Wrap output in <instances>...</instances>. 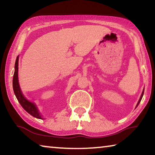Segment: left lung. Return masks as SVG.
Masks as SVG:
<instances>
[{
	"label": "left lung",
	"instance_id": "1",
	"mask_svg": "<svg viewBox=\"0 0 155 155\" xmlns=\"http://www.w3.org/2000/svg\"><path fill=\"white\" fill-rule=\"evenodd\" d=\"M143 92H144V90H143V91H142V93H141V96H140V100H139V101H138V103H137V107L138 106V104H140V103L141 102V98H142V97H143Z\"/></svg>",
	"mask_w": 155,
	"mask_h": 155
}]
</instances>
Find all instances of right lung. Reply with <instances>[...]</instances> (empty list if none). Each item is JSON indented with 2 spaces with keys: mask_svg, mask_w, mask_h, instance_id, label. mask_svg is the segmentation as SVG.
Instances as JSON below:
<instances>
[{
  "mask_svg": "<svg viewBox=\"0 0 155 155\" xmlns=\"http://www.w3.org/2000/svg\"><path fill=\"white\" fill-rule=\"evenodd\" d=\"M18 59H19V56L17 57L16 60H15V71L14 78H13V89H14L15 97H16L21 106L23 107V109L26 111L28 112L32 116L36 117V118L43 120L44 118L41 116L40 113L39 112V110L36 104L32 103V102L28 101L23 95L22 91H21L19 82H18Z\"/></svg>",
  "mask_w": 155,
  "mask_h": 155,
  "instance_id": "obj_1",
  "label": "right lung"
}]
</instances>
